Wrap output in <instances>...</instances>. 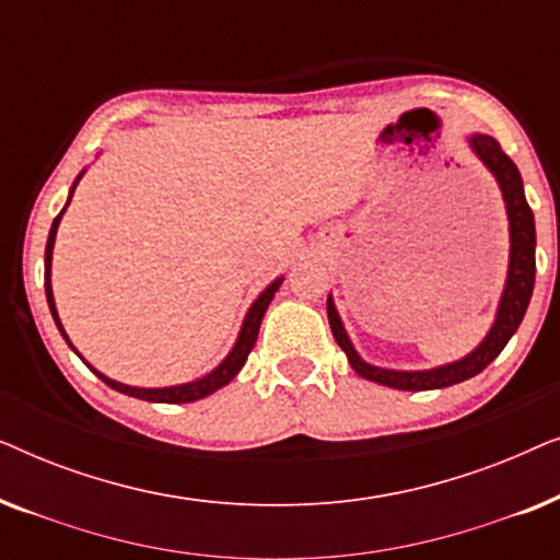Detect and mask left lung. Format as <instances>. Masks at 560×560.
Here are the masks:
<instances>
[{
	"label": "left lung",
	"mask_w": 560,
	"mask_h": 560,
	"mask_svg": "<svg viewBox=\"0 0 560 560\" xmlns=\"http://www.w3.org/2000/svg\"><path fill=\"white\" fill-rule=\"evenodd\" d=\"M471 148L477 152L481 163H485L492 175L500 183L504 206H508L510 219V270L508 282H504V293L500 301V311H497V320L487 339L471 351L469 357L458 359L454 364L435 366V370L425 372H395L382 370V366H372L362 362L357 349L351 347L347 331H343L339 313L334 308V301L328 298V324H331V334L339 347L347 354L349 364L354 366L359 377L377 382V385H387L395 389H408V393H420V389H441L451 387L456 382H464L479 374L485 366H489L500 357V351L508 347L512 334L517 331L520 320H523L527 303H530L533 285H535V219L530 206L525 201L523 178H520L517 165L504 155L500 142L489 135H474Z\"/></svg>",
	"instance_id": "8db88e82"
}]
</instances>
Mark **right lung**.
Here are the masks:
<instances>
[{
    "instance_id": "right-lung-1",
    "label": "right lung",
    "mask_w": 560,
    "mask_h": 560,
    "mask_svg": "<svg viewBox=\"0 0 560 560\" xmlns=\"http://www.w3.org/2000/svg\"><path fill=\"white\" fill-rule=\"evenodd\" d=\"M81 178V175H79ZM73 196V190H71ZM68 203H71V198H68ZM66 203V206H68ZM66 211V209H63ZM63 211L58 213L56 221H52L50 226V234H48V244H45V298H48V305H50V313L52 318H56V326L58 331L63 334V339L68 341V336L63 331V326H60V318H58V311H56V301H52V288H50V259H52V244H56V232H58V224H60V217H63ZM282 285V278H278L272 282L270 288L265 290L262 295L257 298L255 303H252V308L247 313V318H244V326L240 331V339H236L232 354H229L224 362H221L217 370H213L211 374H206V377L196 380V382H188V385H175V387H158V389H148V387H129V385H121V382H114L109 377H104V374H98L94 366V370L98 374V380L106 382L112 389H117V393H125V395H132L137 397V400H148V402H171V405H180V402H194V400H201V397L217 393L219 387L229 385L236 377V372L242 370L244 362H247L249 351L252 347H255L257 341V334H259V324H262V316L267 311V305H270V301L275 298V293H278V288ZM68 347L73 349V343L68 341ZM75 351V349H73ZM81 357V354H79Z\"/></svg>"
}]
</instances>
